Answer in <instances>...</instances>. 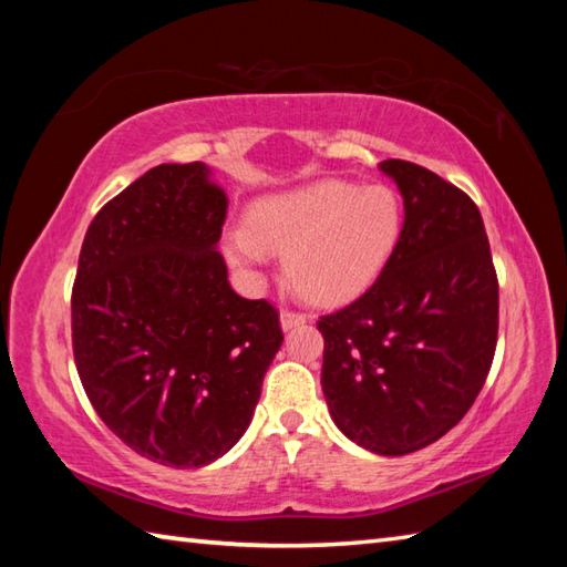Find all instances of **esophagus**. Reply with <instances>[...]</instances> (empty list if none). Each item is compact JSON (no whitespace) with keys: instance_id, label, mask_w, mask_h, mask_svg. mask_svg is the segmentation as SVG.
I'll return each mask as SVG.
<instances>
[{"instance_id":"obj_1","label":"esophagus","mask_w":567,"mask_h":567,"mask_svg":"<svg viewBox=\"0 0 567 567\" xmlns=\"http://www.w3.org/2000/svg\"><path fill=\"white\" fill-rule=\"evenodd\" d=\"M280 323L285 331H290L295 327H302V323H307V315H302V311H295V309H285L280 315Z\"/></svg>"}]
</instances>
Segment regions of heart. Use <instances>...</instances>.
Wrapping results in <instances>:
<instances>
[{"instance_id":"heart-1","label":"heart","mask_w":567,"mask_h":567,"mask_svg":"<svg viewBox=\"0 0 567 567\" xmlns=\"http://www.w3.org/2000/svg\"><path fill=\"white\" fill-rule=\"evenodd\" d=\"M402 199L388 185L355 187L323 179L260 199L248 228L226 234L236 268H258L270 250L285 252L290 282L315 302H343L378 280L400 244Z\"/></svg>"}]
</instances>
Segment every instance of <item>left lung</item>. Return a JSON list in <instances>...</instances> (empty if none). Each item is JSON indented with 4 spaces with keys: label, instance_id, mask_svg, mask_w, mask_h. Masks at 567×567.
<instances>
[{
    "label": "left lung",
    "instance_id": "left-lung-1",
    "mask_svg": "<svg viewBox=\"0 0 567 567\" xmlns=\"http://www.w3.org/2000/svg\"><path fill=\"white\" fill-rule=\"evenodd\" d=\"M404 226L368 290L323 315L321 390L348 439L406 455L461 421L497 348L499 285L477 204L409 161H382Z\"/></svg>",
    "mask_w": 567,
    "mask_h": 567
}]
</instances>
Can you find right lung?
I'll return each mask as SVG.
<instances>
[{"label": "right lung", "instance_id": "1", "mask_svg": "<svg viewBox=\"0 0 567 567\" xmlns=\"http://www.w3.org/2000/svg\"><path fill=\"white\" fill-rule=\"evenodd\" d=\"M226 207L207 165L165 163L106 202L82 240L78 375L104 424L161 465L202 467L234 449L285 339L268 299L226 280Z\"/></svg>", "mask_w": 567, "mask_h": 567}]
</instances>
